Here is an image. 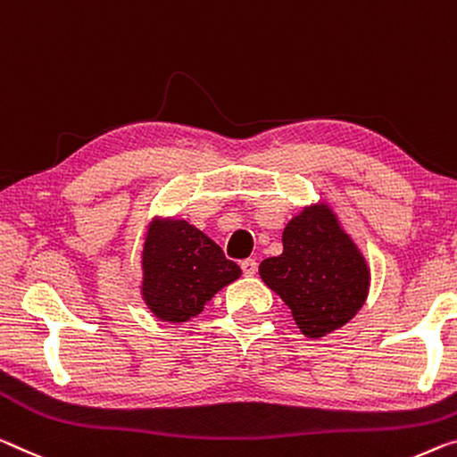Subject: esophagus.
<instances>
[{"label":"esophagus","instance_id":"34e87169","mask_svg":"<svg viewBox=\"0 0 457 457\" xmlns=\"http://www.w3.org/2000/svg\"><path fill=\"white\" fill-rule=\"evenodd\" d=\"M240 266H242V272L245 274V277H254L256 270H258V262H256L254 258H245V260H242Z\"/></svg>","mask_w":457,"mask_h":457}]
</instances>
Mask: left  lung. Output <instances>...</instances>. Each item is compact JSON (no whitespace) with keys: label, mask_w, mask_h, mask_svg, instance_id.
Here are the masks:
<instances>
[{"label":"left lung","mask_w":457,"mask_h":457,"mask_svg":"<svg viewBox=\"0 0 457 457\" xmlns=\"http://www.w3.org/2000/svg\"><path fill=\"white\" fill-rule=\"evenodd\" d=\"M258 272L307 337L350 321L370 282L366 260L325 205L296 215L282 231V254L262 260Z\"/></svg>","instance_id":"1"}]
</instances>
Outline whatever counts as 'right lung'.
Returning <instances> with one entry per match:
<instances>
[{
	"label": "right lung",
	"instance_id": "add662e5",
	"mask_svg": "<svg viewBox=\"0 0 457 457\" xmlns=\"http://www.w3.org/2000/svg\"><path fill=\"white\" fill-rule=\"evenodd\" d=\"M142 268V291L152 313L175 323L199 315L220 288L242 274L220 245L187 221L150 229Z\"/></svg>",
	"mask_w": 457,
	"mask_h": 457
}]
</instances>
